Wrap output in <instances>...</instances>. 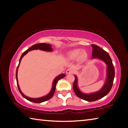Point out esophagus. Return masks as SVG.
<instances>
[{"instance_id": "esophagus-1", "label": "esophagus", "mask_w": 128, "mask_h": 128, "mask_svg": "<svg viewBox=\"0 0 128 128\" xmlns=\"http://www.w3.org/2000/svg\"><path fill=\"white\" fill-rule=\"evenodd\" d=\"M74 73V69L72 68H68L66 71V73L67 74H73Z\"/></svg>"}]
</instances>
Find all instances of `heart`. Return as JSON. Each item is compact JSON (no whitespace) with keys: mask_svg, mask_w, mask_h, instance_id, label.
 <instances>
[{"mask_svg":"<svg viewBox=\"0 0 128 128\" xmlns=\"http://www.w3.org/2000/svg\"><path fill=\"white\" fill-rule=\"evenodd\" d=\"M87 57V53L86 51H82L80 48H76L68 52L67 58L69 60H75L78 59L79 61H83Z\"/></svg>","mask_w":128,"mask_h":128,"instance_id":"heart-1","label":"heart"}]
</instances>
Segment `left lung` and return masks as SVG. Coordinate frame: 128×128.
Masks as SVG:
<instances>
[{"label": "left lung", "instance_id": "1", "mask_svg": "<svg viewBox=\"0 0 128 128\" xmlns=\"http://www.w3.org/2000/svg\"><path fill=\"white\" fill-rule=\"evenodd\" d=\"M93 51L92 56V59H99L104 61L107 65V76L105 83L100 90L98 92L92 93L90 94H83L79 90L77 85V78L75 76V80L73 83V90L76 94L78 97L84 100L91 102L94 101L102 98L108 94L112 87L114 79L115 76V69L112 64L110 55L106 51L96 45H92Z\"/></svg>", "mask_w": 128, "mask_h": 128}]
</instances>
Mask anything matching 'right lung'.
I'll list each match as a JSON object with an SVG mask.
<instances>
[{
	"mask_svg": "<svg viewBox=\"0 0 128 128\" xmlns=\"http://www.w3.org/2000/svg\"><path fill=\"white\" fill-rule=\"evenodd\" d=\"M38 49L43 50V51H45V52H52V45H50L48 44H45V43L37 44H35V45H34L33 46H32L30 48H28V49L26 51H25V52L24 53H23L22 56H20V58L19 64H18V66H17V70H16V80H17V84L18 90H19V91L20 93V94H22V96L24 97V98H25L26 99H27V100H28L30 101H31V102H34V103H41V102H42L46 101L50 99L53 96V95H54V92L55 91V89H56V85L57 82H58V80H60V79L65 77V76H66V74H60V75L58 76H56V77L54 79V81H53V83H52V90H51V91L50 92L49 94L46 95V96H45L42 97H40V98H30V97H27L26 96H25V95L21 92V90H20V88L19 85H18V79H17L18 69V67H19L20 61H21L22 58L24 57L26 54H27L28 52H30V51H31V50H38Z\"/></svg>",
	"mask_w": 128,
	"mask_h": 128,
	"instance_id": "obj_1",
	"label": "right lung"
}]
</instances>
